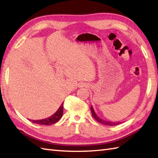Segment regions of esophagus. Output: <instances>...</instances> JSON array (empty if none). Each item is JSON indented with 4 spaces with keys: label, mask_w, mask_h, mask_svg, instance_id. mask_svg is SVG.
<instances>
[{
    "label": "esophagus",
    "mask_w": 158,
    "mask_h": 158,
    "mask_svg": "<svg viewBox=\"0 0 158 158\" xmlns=\"http://www.w3.org/2000/svg\"><path fill=\"white\" fill-rule=\"evenodd\" d=\"M86 86L87 85L84 84V83H81V84H80V87H86Z\"/></svg>",
    "instance_id": "34e87169"
}]
</instances>
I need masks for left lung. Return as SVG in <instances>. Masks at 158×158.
<instances>
[{
  "label": "left lung",
  "instance_id": "8db88e82",
  "mask_svg": "<svg viewBox=\"0 0 158 158\" xmlns=\"http://www.w3.org/2000/svg\"><path fill=\"white\" fill-rule=\"evenodd\" d=\"M90 109H91V112H92V116L94 118L97 122H98L99 123H102V124H104V125H106V126H116V125H118V124L121 123V122H109V121H106V120H104L102 119H100V117L96 115L94 110L92 106H91V108H90Z\"/></svg>",
  "mask_w": 158,
  "mask_h": 158
}]
</instances>
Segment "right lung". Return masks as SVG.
<instances>
[{"instance_id": "obj_1", "label": "right lung", "mask_w": 158, "mask_h": 158, "mask_svg": "<svg viewBox=\"0 0 158 158\" xmlns=\"http://www.w3.org/2000/svg\"><path fill=\"white\" fill-rule=\"evenodd\" d=\"M62 114H63V103L62 104L61 106H60V108L58 109V110H57V111L52 116L48 117V118L43 119L31 120V121L32 122L36 124H39V125L49 126V125H52V124L55 123L57 122H58V121L61 119Z\"/></svg>"}]
</instances>
